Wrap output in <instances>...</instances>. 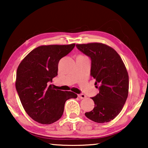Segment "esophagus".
<instances>
[{"label":"esophagus","mask_w":148,"mask_h":148,"mask_svg":"<svg viewBox=\"0 0 148 148\" xmlns=\"http://www.w3.org/2000/svg\"><path fill=\"white\" fill-rule=\"evenodd\" d=\"M78 97L81 99H84V98H86V95L84 94H78Z\"/></svg>","instance_id":"obj_1"}]
</instances>
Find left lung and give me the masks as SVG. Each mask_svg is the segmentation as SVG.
<instances>
[{"mask_svg": "<svg viewBox=\"0 0 148 148\" xmlns=\"http://www.w3.org/2000/svg\"><path fill=\"white\" fill-rule=\"evenodd\" d=\"M77 49L91 59L90 75L96 79L99 93L92 99L94 108L85 113L94 122L112 121L122 110L129 92V75L119 54L101 43L76 44Z\"/></svg>", "mask_w": 148, "mask_h": 148, "instance_id": "8db88e82", "label": "left lung"}]
</instances>
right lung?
Returning a JSON list of instances; mask_svg holds the SVG:
<instances>
[{"label": "right lung", "instance_id": "1", "mask_svg": "<svg viewBox=\"0 0 148 148\" xmlns=\"http://www.w3.org/2000/svg\"><path fill=\"white\" fill-rule=\"evenodd\" d=\"M75 44L41 46L29 52L17 70L15 87L24 110L36 122L51 124L64 112L65 102L76 98L72 92L54 90L48 86L58 75V64Z\"/></svg>", "mask_w": 148, "mask_h": 148}]
</instances>
